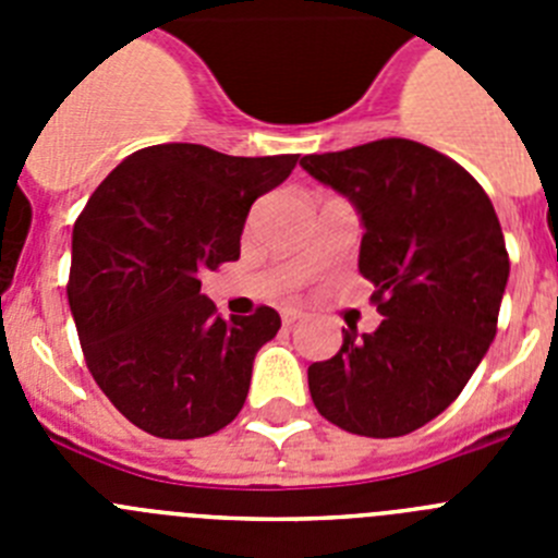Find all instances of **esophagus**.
Returning a JSON list of instances; mask_svg holds the SVG:
<instances>
[{
	"label": "esophagus",
	"instance_id": "esophagus-1",
	"mask_svg": "<svg viewBox=\"0 0 558 558\" xmlns=\"http://www.w3.org/2000/svg\"><path fill=\"white\" fill-rule=\"evenodd\" d=\"M302 310H295V307H284L282 310V322L284 324H288V327H290V324H295V322H299V318H302Z\"/></svg>",
	"mask_w": 558,
	"mask_h": 558
}]
</instances>
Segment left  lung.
I'll return each mask as SVG.
<instances>
[{
  "mask_svg": "<svg viewBox=\"0 0 558 558\" xmlns=\"http://www.w3.org/2000/svg\"><path fill=\"white\" fill-rule=\"evenodd\" d=\"M302 167L357 206L360 274L383 315L307 368L310 397L340 430L405 436L456 402L495 338L509 282L500 220L470 172L422 142L313 153Z\"/></svg>",
  "mask_w": 558,
  "mask_h": 558,
  "instance_id": "8db88e82",
  "label": "left lung"
}]
</instances>
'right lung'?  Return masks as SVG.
I'll use <instances>...</instances> for the list:
<instances>
[{
  "label": "right lung",
  "mask_w": 558,
  "mask_h": 558,
  "mask_svg": "<svg viewBox=\"0 0 558 558\" xmlns=\"http://www.w3.org/2000/svg\"><path fill=\"white\" fill-rule=\"evenodd\" d=\"M299 156L153 145L113 167L75 220L66 295L83 357L113 408L159 438H201L243 411L274 307L220 318L204 270L240 259L248 209Z\"/></svg>",
  "instance_id": "right-lung-1"
}]
</instances>
